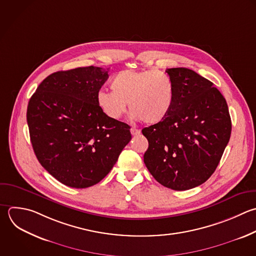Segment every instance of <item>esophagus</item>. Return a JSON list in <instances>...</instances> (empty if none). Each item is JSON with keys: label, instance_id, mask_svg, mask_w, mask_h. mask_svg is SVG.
Segmentation results:
<instances>
[{"label": "esophagus", "instance_id": "34e87169", "mask_svg": "<svg viewBox=\"0 0 256 256\" xmlns=\"http://www.w3.org/2000/svg\"><path fill=\"white\" fill-rule=\"evenodd\" d=\"M130 132H131V134H132L133 136H138V135L141 134V131H140L139 129H136V128H131V129H130Z\"/></svg>", "mask_w": 256, "mask_h": 256}]
</instances>
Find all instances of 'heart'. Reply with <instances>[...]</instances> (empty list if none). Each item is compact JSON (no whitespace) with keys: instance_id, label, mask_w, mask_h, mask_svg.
<instances>
[{"instance_id":"1","label":"heart","mask_w":256,"mask_h":256,"mask_svg":"<svg viewBox=\"0 0 256 256\" xmlns=\"http://www.w3.org/2000/svg\"><path fill=\"white\" fill-rule=\"evenodd\" d=\"M112 92L100 90L97 104L112 120L120 119L127 103L134 119L147 124L164 120L174 102V85L171 78L157 70H123L111 81Z\"/></svg>"}]
</instances>
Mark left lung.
<instances>
[{
    "label": "left lung",
    "instance_id": "8db88e82",
    "mask_svg": "<svg viewBox=\"0 0 256 256\" xmlns=\"http://www.w3.org/2000/svg\"><path fill=\"white\" fill-rule=\"evenodd\" d=\"M166 73L174 85V102L164 120L142 130L149 143L144 163L160 184L182 191L213 174L230 139L231 119L212 82L187 68Z\"/></svg>",
    "mask_w": 256,
    "mask_h": 256
}]
</instances>
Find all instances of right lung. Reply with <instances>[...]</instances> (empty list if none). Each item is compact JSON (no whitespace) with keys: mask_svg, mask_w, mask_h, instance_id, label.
I'll list each match as a JSON object with an SVG mask.
<instances>
[{"mask_svg":"<svg viewBox=\"0 0 256 256\" xmlns=\"http://www.w3.org/2000/svg\"><path fill=\"white\" fill-rule=\"evenodd\" d=\"M108 71L89 66L53 73L29 101L27 122L37 159L66 186L100 182L131 140L130 127L108 118L97 104Z\"/></svg>","mask_w":256,"mask_h":256,"instance_id":"obj_1","label":"right lung"}]
</instances>
